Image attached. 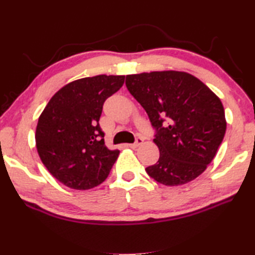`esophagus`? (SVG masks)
<instances>
[{
    "label": "esophagus",
    "mask_w": 255,
    "mask_h": 255,
    "mask_svg": "<svg viewBox=\"0 0 255 255\" xmlns=\"http://www.w3.org/2000/svg\"><path fill=\"white\" fill-rule=\"evenodd\" d=\"M142 141H143V139H142V138L141 137H137V139H136V141L135 142H133V143H129V147H130V148H137L138 146H140L141 145V143H142Z\"/></svg>",
    "instance_id": "34e87169"
}]
</instances>
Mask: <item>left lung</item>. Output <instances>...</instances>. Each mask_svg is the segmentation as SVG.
Masks as SVG:
<instances>
[{
  "instance_id": "obj_1",
  "label": "left lung",
  "mask_w": 255,
  "mask_h": 255,
  "mask_svg": "<svg viewBox=\"0 0 255 255\" xmlns=\"http://www.w3.org/2000/svg\"><path fill=\"white\" fill-rule=\"evenodd\" d=\"M126 87L156 129L159 159L147 174L166 186L192 182L207 168L223 140L221 100L205 83L184 71L128 75Z\"/></svg>"
}]
</instances>
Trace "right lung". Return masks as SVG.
<instances>
[{"label":"right lung","instance_id":"obj_1","mask_svg":"<svg viewBox=\"0 0 255 255\" xmlns=\"http://www.w3.org/2000/svg\"><path fill=\"white\" fill-rule=\"evenodd\" d=\"M124 82L125 76L82 78L62 87L45 106L35 130L36 149L60 183L86 191L108 177L119 150L106 147L99 119L106 99Z\"/></svg>","mask_w":255,"mask_h":255}]
</instances>
